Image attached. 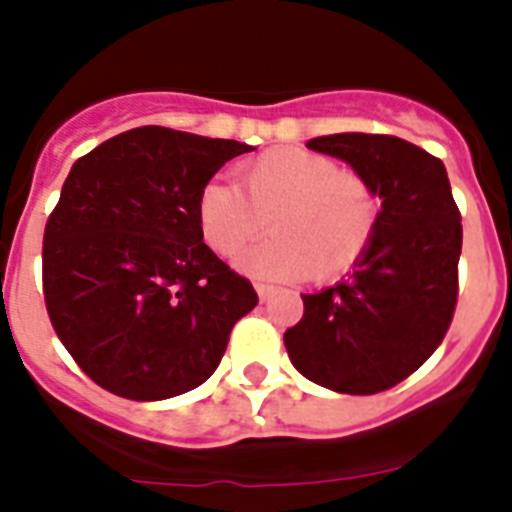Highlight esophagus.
Wrapping results in <instances>:
<instances>
[{"label": "esophagus", "instance_id": "obj_1", "mask_svg": "<svg viewBox=\"0 0 512 512\" xmlns=\"http://www.w3.org/2000/svg\"><path fill=\"white\" fill-rule=\"evenodd\" d=\"M255 289L260 300H268V297H273V292H276V287H271V284H257Z\"/></svg>", "mask_w": 512, "mask_h": 512}]
</instances>
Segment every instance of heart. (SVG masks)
<instances>
[{"mask_svg": "<svg viewBox=\"0 0 512 512\" xmlns=\"http://www.w3.org/2000/svg\"><path fill=\"white\" fill-rule=\"evenodd\" d=\"M241 188L207 180L196 193V223L212 252L233 257L271 225V239L239 257L257 281L337 279L372 247L380 196L361 172L308 148H273L241 164Z\"/></svg>", "mask_w": 512, "mask_h": 512, "instance_id": "1", "label": "heart"}]
</instances>
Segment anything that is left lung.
<instances>
[{
  "mask_svg": "<svg viewBox=\"0 0 512 512\" xmlns=\"http://www.w3.org/2000/svg\"><path fill=\"white\" fill-rule=\"evenodd\" d=\"M374 185L380 225L348 279L303 295L284 332L289 361L321 388L372 396L417 372L441 345L457 305L460 209L441 159L393 135L308 140Z\"/></svg>",
  "mask_w": 512,
  "mask_h": 512,
  "instance_id": "left-lung-1",
  "label": "left lung"
}]
</instances>
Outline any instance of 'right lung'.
<instances>
[{"label":"right lung","mask_w":512,"mask_h":512,"mask_svg":"<svg viewBox=\"0 0 512 512\" xmlns=\"http://www.w3.org/2000/svg\"><path fill=\"white\" fill-rule=\"evenodd\" d=\"M239 140L135 127L76 159L44 228V303L82 372L132 401L199 388L257 292L204 244L196 193Z\"/></svg>","instance_id":"obj_1"}]
</instances>
